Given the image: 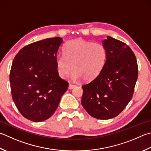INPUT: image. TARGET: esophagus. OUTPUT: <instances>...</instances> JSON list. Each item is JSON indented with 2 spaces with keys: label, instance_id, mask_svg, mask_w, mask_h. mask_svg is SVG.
Returning <instances> with one entry per match:
<instances>
[{
  "label": "esophagus",
  "instance_id": "34e87169",
  "mask_svg": "<svg viewBox=\"0 0 151 151\" xmlns=\"http://www.w3.org/2000/svg\"><path fill=\"white\" fill-rule=\"evenodd\" d=\"M76 87V85L75 84H69V90H71V89H73L74 88Z\"/></svg>",
  "mask_w": 151,
  "mask_h": 151
}]
</instances>
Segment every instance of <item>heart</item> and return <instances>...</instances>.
Here are the masks:
<instances>
[{"label":"heart","instance_id":"1","mask_svg":"<svg viewBox=\"0 0 151 151\" xmlns=\"http://www.w3.org/2000/svg\"><path fill=\"white\" fill-rule=\"evenodd\" d=\"M63 55H58L56 67L59 75L66 78L73 70L75 79L84 81L95 79L105 67L107 52L100 43H93L82 39L68 42L63 49Z\"/></svg>","mask_w":151,"mask_h":151}]
</instances>
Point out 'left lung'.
Segmentation results:
<instances>
[{
    "label": "left lung",
    "mask_w": 151,
    "mask_h": 151,
    "mask_svg": "<svg viewBox=\"0 0 151 151\" xmlns=\"http://www.w3.org/2000/svg\"><path fill=\"white\" fill-rule=\"evenodd\" d=\"M103 44L107 61L99 75L82 86L81 103L90 116L107 120L118 116L132 98L138 67L134 53L124 42L107 37Z\"/></svg>",
    "instance_id": "1"
}]
</instances>
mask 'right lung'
I'll list each match as a JSON object with an SVG mask.
<instances>
[{
    "label": "right lung",
    "mask_w": 151,
    "mask_h": 151,
    "mask_svg": "<svg viewBox=\"0 0 151 151\" xmlns=\"http://www.w3.org/2000/svg\"><path fill=\"white\" fill-rule=\"evenodd\" d=\"M63 40L50 38L25 46L15 56L10 73L12 97L19 113L32 122L51 117L69 83L59 76L57 53Z\"/></svg>",
    "instance_id": "1"
}]
</instances>
